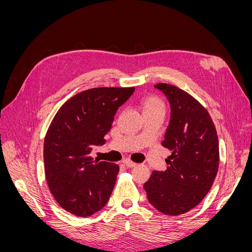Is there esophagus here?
Masks as SVG:
<instances>
[{"label":"esophagus","instance_id":"34e87169","mask_svg":"<svg viewBox=\"0 0 252 252\" xmlns=\"http://www.w3.org/2000/svg\"><path fill=\"white\" fill-rule=\"evenodd\" d=\"M123 164H124L125 166L129 167V168H131V167H135V166H136V164H135L134 162L130 161V159H124V161H123Z\"/></svg>","mask_w":252,"mask_h":252}]
</instances>
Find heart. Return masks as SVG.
Here are the masks:
<instances>
[{"mask_svg": "<svg viewBox=\"0 0 252 252\" xmlns=\"http://www.w3.org/2000/svg\"><path fill=\"white\" fill-rule=\"evenodd\" d=\"M142 108H143V112H147V111H152L158 108H164V104L158 97L155 95H147L143 97Z\"/></svg>", "mask_w": 252, "mask_h": 252, "instance_id": "obj_1", "label": "heart"}]
</instances>
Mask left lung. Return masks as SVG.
<instances>
[{
    "label": "left lung",
    "mask_w": 252,
    "mask_h": 252,
    "mask_svg": "<svg viewBox=\"0 0 252 252\" xmlns=\"http://www.w3.org/2000/svg\"><path fill=\"white\" fill-rule=\"evenodd\" d=\"M168 98L170 122L162 146L171 151L165 171H152L144 184L149 203L167 216L199 205L210 190L220 162L219 140L211 117L186 91L170 84L155 85Z\"/></svg>",
    "instance_id": "left-lung-1"
}]
</instances>
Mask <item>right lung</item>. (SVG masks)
<instances>
[{"label": "right lung", "instance_id": "add662e5", "mask_svg": "<svg viewBox=\"0 0 252 252\" xmlns=\"http://www.w3.org/2000/svg\"><path fill=\"white\" fill-rule=\"evenodd\" d=\"M134 87L93 88L73 95L53 118L44 140L45 175L66 211L89 217L107 204L120 167L93 161V146L105 144L114 116Z\"/></svg>", "mask_w": 252, "mask_h": 252}]
</instances>
